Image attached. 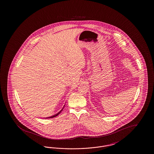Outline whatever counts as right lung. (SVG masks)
<instances>
[{
  "label": "right lung",
  "mask_w": 154,
  "mask_h": 154,
  "mask_svg": "<svg viewBox=\"0 0 154 154\" xmlns=\"http://www.w3.org/2000/svg\"><path fill=\"white\" fill-rule=\"evenodd\" d=\"M64 107H65V106H63V108H62V110H60V111H59V112H58V113H57V114H55V115H54V116H51V117H48V118H51L55 117H57V116H58V114H60V112H61V111H62V110H63V108H64Z\"/></svg>",
  "instance_id": "1"
}]
</instances>
